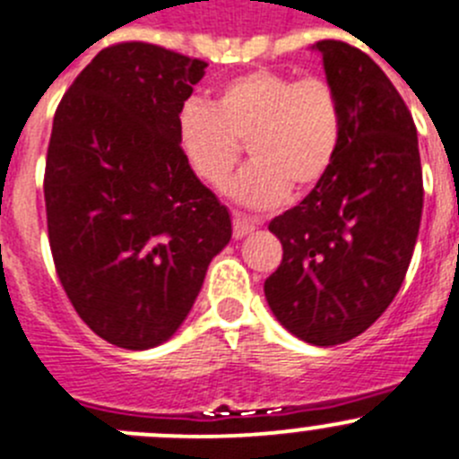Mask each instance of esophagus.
<instances>
[{"label":"esophagus","mask_w":459,"mask_h":459,"mask_svg":"<svg viewBox=\"0 0 459 459\" xmlns=\"http://www.w3.org/2000/svg\"><path fill=\"white\" fill-rule=\"evenodd\" d=\"M251 230H255V224H253L248 217L239 215V212H233V238L242 239L244 235H248Z\"/></svg>","instance_id":"34e87169"}]
</instances>
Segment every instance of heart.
Instances as JSON below:
<instances>
[{
    "label": "heart",
    "mask_w": 459,
    "mask_h": 459,
    "mask_svg": "<svg viewBox=\"0 0 459 459\" xmlns=\"http://www.w3.org/2000/svg\"><path fill=\"white\" fill-rule=\"evenodd\" d=\"M342 134V109L323 78L296 80L257 69L226 80L211 107L188 100L177 114V143L195 177L221 188L242 157L233 195L244 206L266 211L289 190L309 193L325 179Z\"/></svg>",
    "instance_id": "heart-1"
}]
</instances>
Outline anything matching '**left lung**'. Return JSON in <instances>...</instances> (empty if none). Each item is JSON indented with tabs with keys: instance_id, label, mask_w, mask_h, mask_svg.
Wrapping results in <instances>:
<instances>
[{
	"instance_id": "obj_1",
	"label": "left lung",
	"mask_w": 459,
	"mask_h": 459,
	"mask_svg": "<svg viewBox=\"0 0 459 459\" xmlns=\"http://www.w3.org/2000/svg\"><path fill=\"white\" fill-rule=\"evenodd\" d=\"M342 134L325 179L271 220L282 262L264 296L280 325L329 348L366 332L406 278L424 208L417 127L381 66L338 39H320Z\"/></svg>"
}]
</instances>
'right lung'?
Masks as SVG:
<instances>
[{
  "mask_svg": "<svg viewBox=\"0 0 459 459\" xmlns=\"http://www.w3.org/2000/svg\"><path fill=\"white\" fill-rule=\"evenodd\" d=\"M206 66L157 44H114L53 117L44 170L53 262L80 318L117 348L168 341L233 233L177 143V114Z\"/></svg>",
  "mask_w": 459,
  "mask_h": 459,
  "instance_id": "right-lung-1",
  "label": "right lung"
}]
</instances>
